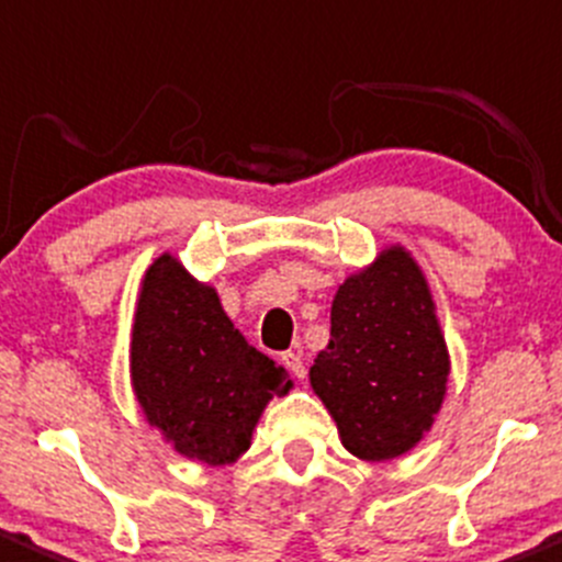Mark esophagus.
Instances as JSON below:
<instances>
[{"instance_id": "1", "label": "esophagus", "mask_w": 562, "mask_h": 562, "mask_svg": "<svg viewBox=\"0 0 562 562\" xmlns=\"http://www.w3.org/2000/svg\"><path fill=\"white\" fill-rule=\"evenodd\" d=\"M281 362H283V368L294 375V379H305V366H303V357H300V351H283Z\"/></svg>"}]
</instances>
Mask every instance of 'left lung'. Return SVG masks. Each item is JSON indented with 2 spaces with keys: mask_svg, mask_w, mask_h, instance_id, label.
Returning <instances> with one entry per match:
<instances>
[{
  "mask_svg": "<svg viewBox=\"0 0 562 562\" xmlns=\"http://www.w3.org/2000/svg\"><path fill=\"white\" fill-rule=\"evenodd\" d=\"M447 375V340L425 276L406 248H386L335 292L329 344L311 366V386L344 447L381 462L430 430Z\"/></svg>",
  "mask_w": 562,
  "mask_h": 562,
  "instance_id": "8db88e82",
  "label": "left lung"
}]
</instances>
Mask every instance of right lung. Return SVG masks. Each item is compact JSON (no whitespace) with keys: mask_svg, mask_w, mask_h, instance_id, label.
<instances>
[{"mask_svg":"<svg viewBox=\"0 0 562 562\" xmlns=\"http://www.w3.org/2000/svg\"><path fill=\"white\" fill-rule=\"evenodd\" d=\"M132 386L143 414L178 454L227 465L251 447L286 370L246 344L218 303L170 254L146 270L132 329Z\"/></svg>","mask_w":562,"mask_h":562,"instance_id":"obj_1","label":"right lung"}]
</instances>
